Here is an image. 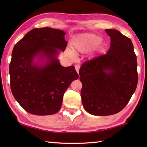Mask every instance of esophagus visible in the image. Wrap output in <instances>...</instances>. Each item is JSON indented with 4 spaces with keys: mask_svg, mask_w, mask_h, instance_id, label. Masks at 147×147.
<instances>
[{
    "mask_svg": "<svg viewBox=\"0 0 147 147\" xmlns=\"http://www.w3.org/2000/svg\"><path fill=\"white\" fill-rule=\"evenodd\" d=\"M74 67H75V69H76V71L77 73H78L79 70H80V65H78V64L75 65V66H74Z\"/></svg>",
    "mask_w": 147,
    "mask_h": 147,
    "instance_id": "esophagus-1",
    "label": "esophagus"
}]
</instances>
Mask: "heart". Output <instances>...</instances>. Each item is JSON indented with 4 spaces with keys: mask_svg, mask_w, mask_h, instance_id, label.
Returning a JSON list of instances; mask_svg holds the SVG:
<instances>
[{
    "mask_svg": "<svg viewBox=\"0 0 147 147\" xmlns=\"http://www.w3.org/2000/svg\"><path fill=\"white\" fill-rule=\"evenodd\" d=\"M98 36L92 34H82L72 41L71 47L73 51L78 53H86L95 46L101 45ZM70 55L71 53L68 52Z\"/></svg>",
    "mask_w": 147,
    "mask_h": 147,
    "instance_id": "obj_1",
    "label": "heart"
}]
</instances>
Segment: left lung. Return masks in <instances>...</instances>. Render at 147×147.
<instances>
[{
	"mask_svg": "<svg viewBox=\"0 0 147 147\" xmlns=\"http://www.w3.org/2000/svg\"><path fill=\"white\" fill-rule=\"evenodd\" d=\"M105 30L111 40L108 53L84 62L79 71L84 108L98 116L121 111L138 81L137 57L130 39L117 30Z\"/></svg>",
	"mask_w": 147,
	"mask_h": 147,
	"instance_id": "obj_1",
	"label": "left lung"
}]
</instances>
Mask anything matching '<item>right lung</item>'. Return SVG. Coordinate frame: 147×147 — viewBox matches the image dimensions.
<instances>
[{
	"mask_svg": "<svg viewBox=\"0 0 147 147\" xmlns=\"http://www.w3.org/2000/svg\"><path fill=\"white\" fill-rule=\"evenodd\" d=\"M65 33L48 27L28 32L14 46L9 64L10 88L14 98L24 110L33 115L58 112L69 85L78 78L74 67H62L56 58L58 49L64 51ZM41 53L48 60L43 67L33 63Z\"/></svg>",
	"mask_w": 147,
	"mask_h": 147,
	"instance_id": "right-lung-1",
	"label": "right lung"
}]
</instances>
